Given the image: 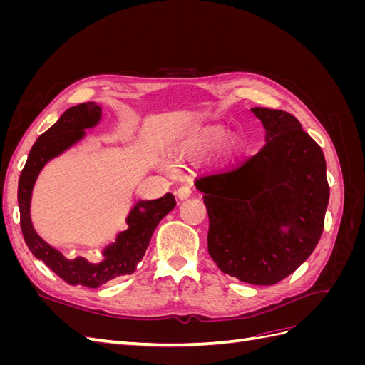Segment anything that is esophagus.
<instances>
[{
  "label": "esophagus",
  "mask_w": 365,
  "mask_h": 365,
  "mask_svg": "<svg viewBox=\"0 0 365 365\" xmlns=\"http://www.w3.org/2000/svg\"><path fill=\"white\" fill-rule=\"evenodd\" d=\"M176 195H178L180 200H187L192 195V189L189 185H181L178 190H176Z\"/></svg>",
  "instance_id": "1"
}]
</instances>
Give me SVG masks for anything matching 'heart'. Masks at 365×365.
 I'll return each mask as SVG.
<instances>
[{
	"mask_svg": "<svg viewBox=\"0 0 365 365\" xmlns=\"http://www.w3.org/2000/svg\"><path fill=\"white\" fill-rule=\"evenodd\" d=\"M224 135V129L220 126H210L204 130V137L207 140H216Z\"/></svg>",
	"mask_w": 365,
	"mask_h": 365,
	"instance_id": "1",
	"label": "heart"
}]
</instances>
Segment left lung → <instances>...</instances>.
<instances>
[{
  "label": "left lung",
  "mask_w": 365,
  "mask_h": 365,
  "mask_svg": "<svg viewBox=\"0 0 365 365\" xmlns=\"http://www.w3.org/2000/svg\"><path fill=\"white\" fill-rule=\"evenodd\" d=\"M267 145L237 168L195 182L208 213L217 268L251 284H275L315 250L329 204L324 153L292 114L251 108Z\"/></svg>",
  "instance_id": "1"
}]
</instances>
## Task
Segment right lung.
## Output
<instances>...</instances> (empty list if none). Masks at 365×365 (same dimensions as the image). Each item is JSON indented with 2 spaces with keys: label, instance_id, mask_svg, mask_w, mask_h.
Returning a JSON list of instances; mask_svg holds the SVG:
<instances>
[{
  "label": "right lung",
  "instance_id": "add662e5",
  "mask_svg": "<svg viewBox=\"0 0 365 365\" xmlns=\"http://www.w3.org/2000/svg\"><path fill=\"white\" fill-rule=\"evenodd\" d=\"M102 118V108L94 102L71 106L33 145L18 182V205L21 230L33 256L42 260L68 284L98 288L120 275L132 274L149 247L150 237L160 220L176 205L175 196L165 193L160 200L138 201L126 217L128 230L117 235L114 244L103 250V260L91 263L83 257L67 259L61 251L41 239L30 219L33 185L39 172L50 160L70 149L85 137V129L94 128Z\"/></svg>",
  "mask_w": 365,
  "mask_h": 365
}]
</instances>
